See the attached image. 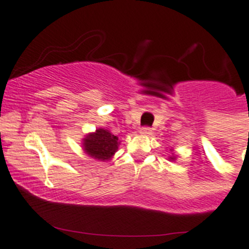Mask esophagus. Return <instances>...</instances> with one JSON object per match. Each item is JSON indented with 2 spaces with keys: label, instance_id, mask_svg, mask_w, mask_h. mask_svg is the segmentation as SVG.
Here are the masks:
<instances>
[{
  "label": "esophagus",
  "instance_id": "34e87169",
  "mask_svg": "<svg viewBox=\"0 0 249 249\" xmlns=\"http://www.w3.org/2000/svg\"><path fill=\"white\" fill-rule=\"evenodd\" d=\"M140 134H142V135H151L152 134V129L148 126H143L140 129Z\"/></svg>",
  "mask_w": 249,
  "mask_h": 249
}]
</instances>
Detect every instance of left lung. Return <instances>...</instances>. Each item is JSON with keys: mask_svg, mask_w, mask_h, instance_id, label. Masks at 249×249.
Instances as JSON below:
<instances>
[{"mask_svg": "<svg viewBox=\"0 0 249 249\" xmlns=\"http://www.w3.org/2000/svg\"><path fill=\"white\" fill-rule=\"evenodd\" d=\"M171 160H174V157H171Z\"/></svg>", "mask_w": 249, "mask_h": 249, "instance_id": "left-lung-1", "label": "left lung"}]
</instances>
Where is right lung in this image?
<instances>
[{"label": "right lung", "mask_w": 249, "mask_h": 249, "mask_svg": "<svg viewBox=\"0 0 249 249\" xmlns=\"http://www.w3.org/2000/svg\"><path fill=\"white\" fill-rule=\"evenodd\" d=\"M83 148L93 159L106 161L113 156L118 148V138L104 129H98L83 139Z\"/></svg>", "instance_id": "obj_1"}]
</instances>
